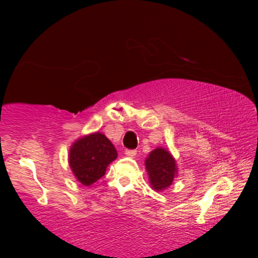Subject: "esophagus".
I'll list each match as a JSON object with an SVG mask.
<instances>
[{
	"label": "esophagus",
	"mask_w": 258,
	"mask_h": 258,
	"mask_svg": "<svg viewBox=\"0 0 258 258\" xmlns=\"http://www.w3.org/2000/svg\"><path fill=\"white\" fill-rule=\"evenodd\" d=\"M125 154H126L127 156H130V158H135V156L137 155V150L127 149V150H125Z\"/></svg>",
	"instance_id": "1"
}]
</instances>
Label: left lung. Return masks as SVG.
Masks as SVG:
<instances>
[{
  "instance_id": "obj_1",
  "label": "left lung",
  "mask_w": 258,
  "mask_h": 258,
  "mask_svg": "<svg viewBox=\"0 0 258 258\" xmlns=\"http://www.w3.org/2000/svg\"><path fill=\"white\" fill-rule=\"evenodd\" d=\"M146 168L149 174L150 184L158 191L168 188L177 176L176 160L164 148H156L148 155Z\"/></svg>"
}]
</instances>
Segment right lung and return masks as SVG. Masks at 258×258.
<instances>
[{
  "instance_id": "1",
  "label": "right lung",
  "mask_w": 258,
  "mask_h": 258,
  "mask_svg": "<svg viewBox=\"0 0 258 258\" xmlns=\"http://www.w3.org/2000/svg\"><path fill=\"white\" fill-rule=\"evenodd\" d=\"M116 158L117 152L111 142L103 133L94 132L73 144L69 165L80 183L91 185L104 176L108 165Z\"/></svg>"
}]
</instances>
